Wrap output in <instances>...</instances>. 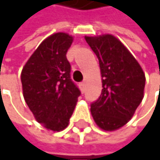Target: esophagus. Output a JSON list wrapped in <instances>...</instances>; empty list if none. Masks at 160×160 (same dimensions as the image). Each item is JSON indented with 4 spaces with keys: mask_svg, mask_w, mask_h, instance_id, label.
Wrapping results in <instances>:
<instances>
[{
    "mask_svg": "<svg viewBox=\"0 0 160 160\" xmlns=\"http://www.w3.org/2000/svg\"><path fill=\"white\" fill-rule=\"evenodd\" d=\"M80 89L82 92H84L85 91V82H82V83H80Z\"/></svg>",
    "mask_w": 160,
    "mask_h": 160,
    "instance_id": "esophagus-1",
    "label": "esophagus"
}]
</instances>
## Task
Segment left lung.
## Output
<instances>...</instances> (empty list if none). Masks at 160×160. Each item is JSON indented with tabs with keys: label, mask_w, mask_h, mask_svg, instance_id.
I'll list each match as a JSON object with an SVG mask.
<instances>
[{
	"label": "left lung",
	"mask_w": 160,
	"mask_h": 160,
	"mask_svg": "<svg viewBox=\"0 0 160 160\" xmlns=\"http://www.w3.org/2000/svg\"><path fill=\"white\" fill-rule=\"evenodd\" d=\"M96 54L102 77V93L91 104L97 126L114 131L130 120L144 96L145 74L137 60L113 35L85 36Z\"/></svg>",
	"instance_id": "8db88e82"
}]
</instances>
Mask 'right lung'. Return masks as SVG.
Here are the masks:
<instances>
[{
  "mask_svg": "<svg viewBox=\"0 0 160 160\" xmlns=\"http://www.w3.org/2000/svg\"><path fill=\"white\" fill-rule=\"evenodd\" d=\"M73 37L55 33L35 50L21 73L23 95L35 119L48 130L61 131L69 124L80 90L70 79L66 58Z\"/></svg>",
  "mask_w": 160,
  "mask_h": 160,
  "instance_id": "right-lung-1",
  "label": "right lung"
}]
</instances>
